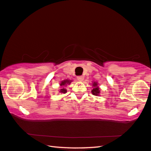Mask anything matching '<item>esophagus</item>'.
Wrapping results in <instances>:
<instances>
[{
  "instance_id": "34e87169",
  "label": "esophagus",
  "mask_w": 151,
  "mask_h": 151,
  "mask_svg": "<svg viewBox=\"0 0 151 151\" xmlns=\"http://www.w3.org/2000/svg\"><path fill=\"white\" fill-rule=\"evenodd\" d=\"M77 80L78 81H83L84 80V77L83 76H77Z\"/></svg>"
}]
</instances>
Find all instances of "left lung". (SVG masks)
<instances>
[{
    "label": "left lung",
    "mask_w": 151,
    "mask_h": 151,
    "mask_svg": "<svg viewBox=\"0 0 151 151\" xmlns=\"http://www.w3.org/2000/svg\"><path fill=\"white\" fill-rule=\"evenodd\" d=\"M93 86V89L92 90V94L94 96H100V89L99 86H98V83L96 82H94L92 84Z\"/></svg>",
    "instance_id": "left-lung-1"
}]
</instances>
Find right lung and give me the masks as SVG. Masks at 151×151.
Here are the masks:
<instances>
[{
  "label": "right lung",
  "mask_w": 151,
  "mask_h": 151,
  "mask_svg": "<svg viewBox=\"0 0 151 151\" xmlns=\"http://www.w3.org/2000/svg\"><path fill=\"white\" fill-rule=\"evenodd\" d=\"M71 80H64V81H62L61 83H60V84H59V85H60V86H61V88L60 89V90H59V92L60 93H61V94H63H63H65V93L67 92V90H66V88H65V87L64 86H66L67 84H68L69 85L70 84V83H71Z\"/></svg>",
  "instance_id": "obj_1"
}]
</instances>
